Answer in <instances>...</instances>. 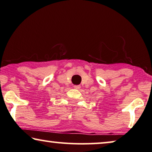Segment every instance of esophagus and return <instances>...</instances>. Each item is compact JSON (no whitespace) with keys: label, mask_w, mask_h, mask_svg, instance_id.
Segmentation results:
<instances>
[{"label":"esophagus","mask_w":152,"mask_h":152,"mask_svg":"<svg viewBox=\"0 0 152 152\" xmlns=\"http://www.w3.org/2000/svg\"><path fill=\"white\" fill-rule=\"evenodd\" d=\"M74 88L75 89H77V90H79V89H80V86H79V85H77V86H74Z\"/></svg>","instance_id":"1"}]
</instances>
